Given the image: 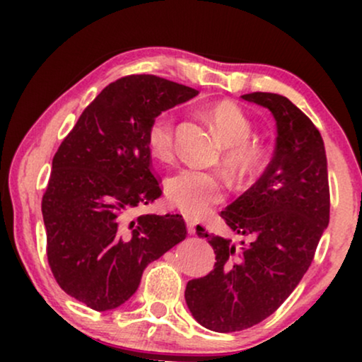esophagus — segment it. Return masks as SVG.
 I'll list each match as a JSON object with an SVG mask.
<instances>
[{"label":"esophagus","mask_w":362,"mask_h":362,"mask_svg":"<svg viewBox=\"0 0 362 362\" xmlns=\"http://www.w3.org/2000/svg\"><path fill=\"white\" fill-rule=\"evenodd\" d=\"M186 227L189 234H194L196 232V221L191 219V217H186Z\"/></svg>","instance_id":"34e87169"}]
</instances>
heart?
Listing matches in <instances>:
<instances>
[{"label": "heart", "mask_w": 362, "mask_h": 362, "mask_svg": "<svg viewBox=\"0 0 362 362\" xmlns=\"http://www.w3.org/2000/svg\"><path fill=\"white\" fill-rule=\"evenodd\" d=\"M211 118L216 132L227 148V160L239 170L254 168L260 153L247 140L250 138L252 123L244 110L234 102H219L211 108ZM146 141L151 155L158 160H168L175 151V117L171 112H161L148 125ZM227 181L221 173L204 171L196 166H185L166 180V194L173 206L185 214H204L224 201Z\"/></svg>", "instance_id": "b5f03b06"}]
</instances>
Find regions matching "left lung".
<instances>
[{
  "mask_svg": "<svg viewBox=\"0 0 362 362\" xmlns=\"http://www.w3.org/2000/svg\"><path fill=\"white\" fill-rule=\"evenodd\" d=\"M242 98L269 108L276 122L272 161L257 182L221 217L235 234H207L214 270L189 280L185 298L197 323L217 333L242 331L276 311L308 270L329 222V185L325 143L313 122L279 93Z\"/></svg>",
  "mask_w": 362,
  "mask_h": 362,
  "instance_id": "left-lung-1",
  "label": "left lung"
}]
</instances>
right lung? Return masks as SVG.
<instances>
[{"mask_svg":"<svg viewBox=\"0 0 362 362\" xmlns=\"http://www.w3.org/2000/svg\"><path fill=\"white\" fill-rule=\"evenodd\" d=\"M197 90L156 76L108 83L52 158L42 196L47 260L67 295L97 311L125 303L148 264L186 239L180 214L132 209L161 196L146 132L158 113Z\"/></svg>","mask_w":362,"mask_h":362,"instance_id":"right-lung-1","label":"right lung"}]
</instances>
